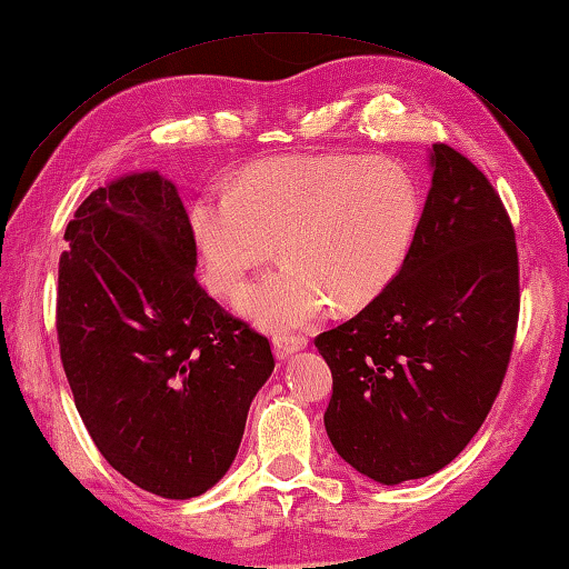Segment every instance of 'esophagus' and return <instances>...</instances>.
<instances>
[{
  "label": "esophagus",
  "instance_id": "34e87169",
  "mask_svg": "<svg viewBox=\"0 0 569 569\" xmlns=\"http://www.w3.org/2000/svg\"><path fill=\"white\" fill-rule=\"evenodd\" d=\"M308 348V340L303 336H278L273 338V352L278 360L288 358V355H293L298 350H306Z\"/></svg>",
  "mask_w": 569,
  "mask_h": 569
}]
</instances>
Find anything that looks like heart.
I'll return each mask as SVG.
<instances>
[{
  "label": "heart",
  "mask_w": 569,
  "mask_h": 569,
  "mask_svg": "<svg viewBox=\"0 0 569 569\" xmlns=\"http://www.w3.org/2000/svg\"><path fill=\"white\" fill-rule=\"evenodd\" d=\"M419 192L402 167L350 154H291L247 167L231 189L189 207V231L211 293L229 298L271 259L281 269L239 298L269 330H300L360 308L402 271L419 227Z\"/></svg>",
  "instance_id": "b5f03b06"
}]
</instances>
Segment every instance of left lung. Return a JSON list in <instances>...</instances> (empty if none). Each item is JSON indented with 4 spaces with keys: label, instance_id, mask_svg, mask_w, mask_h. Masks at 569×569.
Instances as JSON below:
<instances>
[{
    "label": "left lung",
    "instance_id": "1",
    "mask_svg": "<svg viewBox=\"0 0 569 569\" xmlns=\"http://www.w3.org/2000/svg\"><path fill=\"white\" fill-rule=\"evenodd\" d=\"M429 164L402 271L316 338L332 372V447L385 486L437 473L466 449L500 392L518 328V249L503 202L449 144H433Z\"/></svg>",
    "mask_w": 569,
    "mask_h": 569
}]
</instances>
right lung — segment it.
Returning <instances> with one entry per match:
<instances>
[{
	"label": "right lung",
	"instance_id": "add662e5",
	"mask_svg": "<svg viewBox=\"0 0 569 569\" xmlns=\"http://www.w3.org/2000/svg\"><path fill=\"white\" fill-rule=\"evenodd\" d=\"M63 239L56 332L88 433L142 491L202 496L273 372L269 338L197 283L187 209L160 172L98 187Z\"/></svg>",
	"mask_w": 569,
	"mask_h": 569
}]
</instances>
